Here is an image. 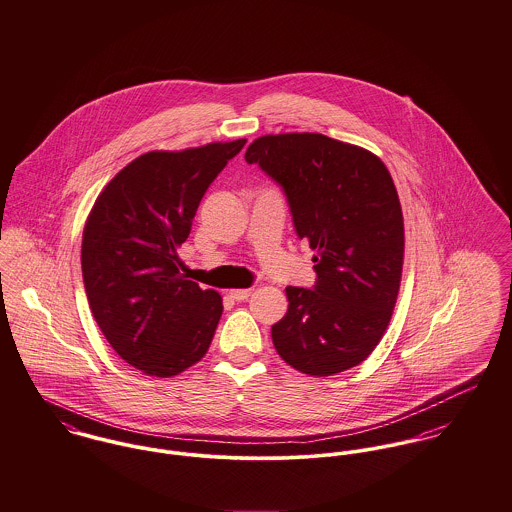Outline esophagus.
<instances>
[{
	"label": "esophagus",
	"mask_w": 512,
	"mask_h": 512,
	"mask_svg": "<svg viewBox=\"0 0 512 512\" xmlns=\"http://www.w3.org/2000/svg\"><path fill=\"white\" fill-rule=\"evenodd\" d=\"M251 292H253V288H233V290H229V296L237 302H243L251 296Z\"/></svg>",
	"instance_id": "esophagus-1"
}]
</instances>
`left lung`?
Here are the masks:
<instances>
[{
	"label": "left lung",
	"mask_w": 512,
	"mask_h": 512,
	"mask_svg": "<svg viewBox=\"0 0 512 512\" xmlns=\"http://www.w3.org/2000/svg\"><path fill=\"white\" fill-rule=\"evenodd\" d=\"M283 186L294 229L316 251L314 288L286 286L271 328L277 353L300 373L330 377L365 361L397 304L404 222L391 172L371 151L322 133L255 139L245 153Z\"/></svg>",
	"instance_id": "obj_1"
}]
</instances>
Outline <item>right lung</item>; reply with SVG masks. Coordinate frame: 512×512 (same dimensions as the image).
I'll return each instance as SVG.
<instances>
[{
    "label": "right lung",
    "instance_id": "right-lung-1",
    "mask_svg": "<svg viewBox=\"0 0 512 512\" xmlns=\"http://www.w3.org/2000/svg\"><path fill=\"white\" fill-rule=\"evenodd\" d=\"M245 139L151 151L115 174L82 233L90 310L115 353L151 377L198 363L214 338L222 296L180 273L178 249L202 196Z\"/></svg>",
    "mask_w": 512,
    "mask_h": 512
}]
</instances>
